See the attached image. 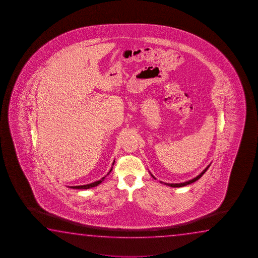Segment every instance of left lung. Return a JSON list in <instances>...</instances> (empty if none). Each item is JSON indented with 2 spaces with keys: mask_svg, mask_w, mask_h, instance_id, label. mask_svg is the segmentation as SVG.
<instances>
[{
  "mask_svg": "<svg viewBox=\"0 0 258 258\" xmlns=\"http://www.w3.org/2000/svg\"><path fill=\"white\" fill-rule=\"evenodd\" d=\"M211 164V163H210ZM210 164H209L208 166L206 167L205 169L204 170H202L201 171V173L200 174L198 175V176H196L195 178H193V179H188V180H187V181H184V182H179V183H166V182H163V181H160L161 183L164 184V185H166V186H170V187H172V188H179V187H183V186H187V185H188V184H191L193 183V182H195V181H197L198 179H201V177H202V175L204 174L205 173L206 171H207V170L210 168ZM150 173H151V171H149ZM151 175L153 176V178H154V179H156L154 176H153L152 173H151Z\"/></svg>",
  "mask_w": 258,
  "mask_h": 258,
  "instance_id": "1",
  "label": "left lung"
}]
</instances>
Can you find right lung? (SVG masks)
Here are the masks:
<instances>
[{"label":"right lung","instance_id":"right-lung-1","mask_svg":"<svg viewBox=\"0 0 258 258\" xmlns=\"http://www.w3.org/2000/svg\"><path fill=\"white\" fill-rule=\"evenodd\" d=\"M114 161L113 162V163H112V167H111V169H110L109 171L107 172V174L105 175V177L101 178L99 180H96V181H94V182H92V183L86 184V185H79V186H67V187L70 188H79V189H88V188L96 187V186H98L99 184L102 183V182L104 181V179H105V177H106V176H108V175H109L110 172H111L112 170H113V165H114Z\"/></svg>","mask_w":258,"mask_h":258}]
</instances>
